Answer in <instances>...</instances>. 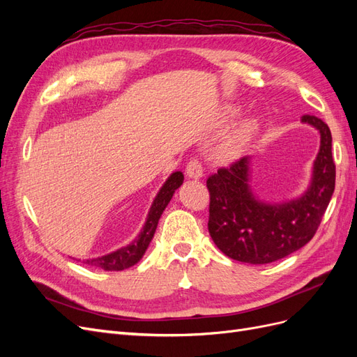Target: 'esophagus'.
<instances>
[{
    "mask_svg": "<svg viewBox=\"0 0 357 357\" xmlns=\"http://www.w3.org/2000/svg\"><path fill=\"white\" fill-rule=\"evenodd\" d=\"M202 172H204V168H202L201 160L197 156H192L186 165V174L190 178H199L202 177Z\"/></svg>",
    "mask_w": 357,
    "mask_h": 357,
    "instance_id": "1",
    "label": "esophagus"
}]
</instances>
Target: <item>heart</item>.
Here are the masks:
<instances>
[{
  "label": "heart",
  "mask_w": 357,
  "mask_h": 357,
  "mask_svg": "<svg viewBox=\"0 0 357 357\" xmlns=\"http://www.w3.org/2000/svg\"><path fill=\"white\" fill-rule=\"evenodd\" d=\"M255 131V126L252 123H247L241 126L238 131H236L232 137H229L220 147V158L223 159H232L236 155H240L244 146L247 144L248 139H250L252 134Z\"/></svg>",
  "instance_id": "heart-1"
}]
</instances>
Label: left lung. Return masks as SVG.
<instances>
[{
    "mask_svg": "<svg viewBox=\"0 0 357 357\" xmlns=\"http://www.w3.org/2000/svg\"><path fill=\"white\" fill-rule=\"evenodd\" d=\"M302 122L316 126L321 137L314 177L302 198L275 205L257 201L248 188L247 156L208 176V232L231 259L271 264L299 250L317 232L335 189L332 135L316 116H302Z\"/></svg>",
    "mask_w": 357,
    "mask_h": 357,
    "instance_id": "obj_1",
    "label": "left lung"
}]
</instances>
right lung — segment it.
Returning a JSON list of instances; mask_svg holds the SVG:
<instances>
[{
    "instance_id": "obj_1",
    "label": "right lung",
    "mask_w": 357,
    "mask_h": 357,
    "mask_svg": "<svg viewBox=\"0 0 357 357\" xmlns=\"http://www.w3.org/2000/svg\"><path fill=\"white\" fill-rule=\"evenodd\" d=\"M181 183H183V174L180 171L174 172V174H172L167 180L165 185L162 186L160 192L158 193L152 208H150L149 218H147V222L144 225L142 234L137 236V240L132 244H129V245L121 248V250H117V252L110 253L107 256L91 259V261H86V264L92 265L95 268H101V269H104V271H122V269H125V268L135 265L146 253L147 247L155 235L158 222L160 219V214L164 213L168 202L171 201L172 195H174L176 189L180 188Z\"/></svg>"
}]
</instances>
